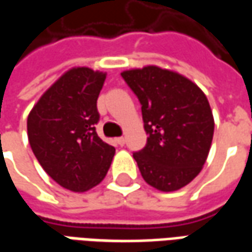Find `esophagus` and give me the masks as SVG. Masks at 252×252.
Listing matches in <instances>:
<instances>
[{
	"mask_svg": "<svg viewBox=\"0 0 252 252\" xmlns=\"http://www.w3.org/2000/svg\"><path fill=\"white\" fill-rule=\"evenodd\" d=\"M115 142L117 143L119 146H124V144H126V139H124V137H116Z\"/></svg>",
	"mask_w": 252,
	"mask_h": 252,
	"instance_id": "34e87169",
	"label": "esophagus"
}]
</instances>
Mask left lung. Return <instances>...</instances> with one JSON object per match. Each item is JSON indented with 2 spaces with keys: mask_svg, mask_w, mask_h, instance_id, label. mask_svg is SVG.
Returning <instances> with one entry per match:
<instances>
[{
  "mask_svg": "<svg viewBox=\"0 0 252 252\" xmlns=\"http://www.w3.org/2000/svg\"><path fill=\"white\" fill-rule=\"evenodd\" d=\"M142 104L147 144L133 154L143 180L175 191L194 180L211 150L215 119L205 93L169 68L148 64L121 72Z\"/></svg>",
  "mask_w": 252,
  "mask_h": 252,
  "instance_id": "1",
  "label": "left lung"
}]
</instances>
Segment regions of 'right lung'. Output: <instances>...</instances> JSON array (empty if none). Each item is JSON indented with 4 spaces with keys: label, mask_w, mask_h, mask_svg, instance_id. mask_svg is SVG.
<instances>
[{
    "label": "right lung",
    "mask_w": 252,
    "mask_h": 252,
    "mask_svg": "<svg viewBox=\"0 0 252 252\" xmlns=\"http://www.w3.org/2000/svg\"><path fill=\"white\" fill-rule=\"evenodd\" d=\"M106 72L72 67L58 78L31 109V148L47 174L74 193L104 180L116 150L95 132L97 98Z\"/></svg>",
    "instance_id": "obj_1"
}]
</instances>
